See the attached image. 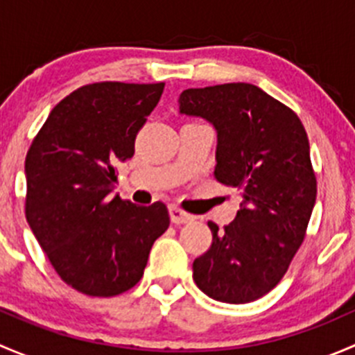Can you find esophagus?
I'll use <instances>...</instances> for the list:
<instances>
[{
  "mask_svg": "<svg viewBox=\"0 0 355 355\" xmlns=\"http://www.w3.org/2000/svg\"><path fill=\"white\" fill-rule=\"evenodd\" d=\"M168 211H170V220L171 223L175 225H184V223H189V221H192V214L185 213L184 209H180V207L177 206H170L168 207Z\"/></svg>",
  "mask_w": 355,
  "mask_h": 355,
  "instance_id": "34e87169",
  "label": "esophagus"
}]
</instances>
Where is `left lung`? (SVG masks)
Wrapping results in <instances>:
<instances>
[{"label": "left lung", "instance_id": "left-lung-1", "mask_svg": "<svg viewBox=\"0 0 355 355\" xmlns=\"http://www.w3.org/2000/svg\"><path fill=\"white\" fill-rule=\"evenodd\" d=\"M180 114L216 130L214 178L242 194L241 209L192 264L196 285L211 299L247 304L261 299L287 273L306 237L316 202V177L302 121L252 84L187 89Z\"/></svg>", "mask_w": 355, "mask_h": 355}]
</instances>
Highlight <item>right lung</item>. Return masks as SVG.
<instances>
[{
    "mask_svg": "<svg viewBox=\"0 0 355 355\" xmlns=\"http://www.w3.org/2000/svg\"><path fill=\"white\" fill-rule=\"evenodd\" d=\"M163 89V82L84 85L51 110L25 157L28 227L60 278L85 295L134 287L170 225L159 200L137 206L113 194V164L134 156L135 135Z\"/></svg>",
    "mask_w": 355,
    "mask_h": 355,
    "instance_id": "add662e5",
    "label": "right lung"
}]
</instances>
